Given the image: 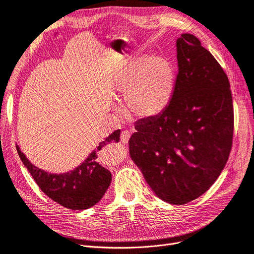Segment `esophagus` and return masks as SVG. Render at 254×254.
I'll use <instances>...</instances> for the list:
<instances>
[{"label": "esophagus", "mask_w": 254, "mask_h": 254, "mask_svg": "<svg viewBox=\"0 0 254 254\" xmlns=\"http://www.w3.org/2000/svg\"><path fill=\"white\" fill-rule=\"evenodd\" d=\"M129 137H130V133L128 132V130H124V132H122L121 135H120L121 142L122 143H127Z\"/></svg>", "instance_id": "esophagus-1"}]
</instances>
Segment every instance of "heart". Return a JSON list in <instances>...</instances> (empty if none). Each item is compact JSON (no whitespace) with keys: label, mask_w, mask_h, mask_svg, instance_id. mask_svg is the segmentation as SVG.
Listing matches in <instances>:
<instances>
[{"label":"heart","mask_w":254,"mask_h":254,"mask_svg":"<svg viewBox=\"0 0 254 254\" xmlns=\"http://www.w3.org/2000/svg\"><path fill=\"white\" fill-rule=\"evenodd\" d=\"M176 83L173 64L164 55L154 54L128 62L116 76L114 93L126 97L129 116L151 119L165 111Z\"/></svg>","instance_id":"heart-1"}]
</instances>
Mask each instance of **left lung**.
<instances>
[{"label": "left lung", "instance_id": "8db88e82", "mask_svg": "<svg viewBox=\"0 0 254 254\" xmlns=\"http://www.w3.org/2000/svg\"><path fill=\"white\" fill-rule=\"evenodd\" d=\"M177 61L170 105L137 122L128 149L158 198L183 205L207 191L223 171L234 117L227 75L194 35L177 40Z\"/></svg>", "mask_w": 254, "mask_h": 254}]
</instances>
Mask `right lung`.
<instances>
[{
    "instance_id": "1",
    "label": "right lung",
    "mask_w": 254,
    "mask_h": 254,
    "mask_svg": "<svg viewBox=\"0 0 254 254\" xmlns=\"http://www.w3.org/2000/svg\"><path fill=\"white\" fill-rule=\"evenodd\" d=\"M119 137L120 129L114 130L78 167L61 175L49 174L34 166L17 145L16 151L23 164L45 194L65 208L83 210L101 200L112 181V174L99 164L96 151H100L109 143L118 142Z\"/></svg>"
}]
</instances>
